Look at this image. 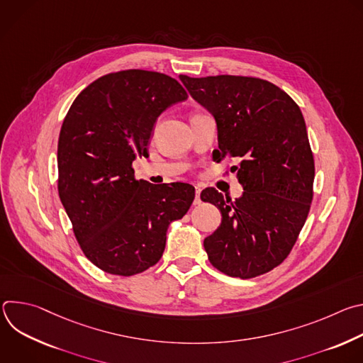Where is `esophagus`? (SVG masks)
I'll return each instance as SVG.
<instances>
[{"instance_id":"1","label":"esophagus","mask_w":363,"mask_h":363,"mask_svg":"<svg viewBox=\"0 0 363 363\" xmlns=\"http://www.w3.org/2000/svg\"><path fill=\"white\" fill-rule=\"evenodd\" d=\"M194 203H195V205L201 203V188H199V186H195V199H194Z\"/></svg>"}]
</instances>
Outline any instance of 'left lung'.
Returning a JSON list of instances; mask_svg holds the SVG:
<instances>
[{
    "label": "left lung",
    "instance_id": "1",
    "mask_svg": "<svg viewBox=\"0 0 363 363\" xmlns=\"http://www.w3.org/2000/svg\"><path fill=\"white\" fill-rule=\"evenodd\" d=\"M217 121V160H234L244 192L235 201L216 188L201 199L218 206L221 225L203 240L221 273L252 279L281 264L313 199L315 160L297 103L276 84L245 76H179Z\"/></svg>",
    "mask_w": 363,
    "mask_h": 363
}]
</instances>
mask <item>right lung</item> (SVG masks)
<instances>
[{"instance_id":"add662e5","label":"right lung","mask_w":363,"mask_h":363,"mask_svg":"<svg viewBox=\"0 0 363 363\" xmlns=\"http://www.w3.org/2000/svg\"><path fill=\"white\" fill-rule=\"evenodd\" d=\"M188 97L172 77L139 69L99 77L74 99L59 136V195L89 260L116 276L157 264L168 225L195 196L188 184L138 181L132 162L158 116Z\"/></svg>"}]
</instances>
